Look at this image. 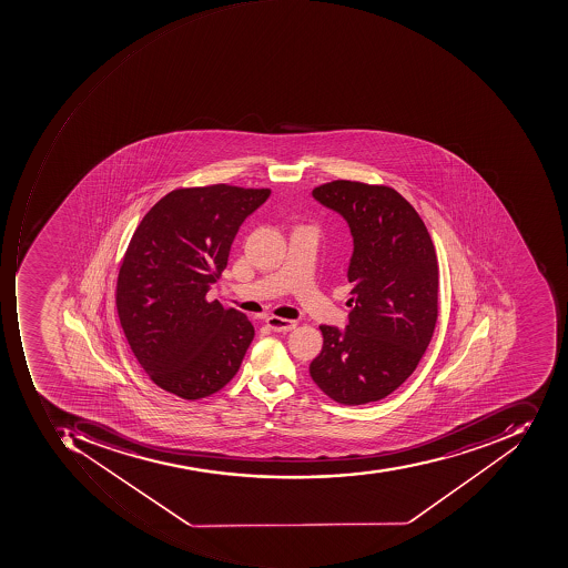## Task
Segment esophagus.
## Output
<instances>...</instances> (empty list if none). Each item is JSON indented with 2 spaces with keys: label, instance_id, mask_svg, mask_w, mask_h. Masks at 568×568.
Listing matches in <instances>:
<instances>
[{
  "label": "esophagus",
  "instance_id": "34e87169",
  "mask_svg": "<svg viewBox=\"0 0 568 568\" xmlns=\"http://www.w3.org/2000/svg\"><path fill=\"white\" fill-rule=\"evenodd\" d=\"M267 326H270L273 332L286 333L290 329H294L297 326L295 321L283 320V317L270 316L266 320Z\"/></svg>",
  "mask_w": 568,
  "mask_h": 568
}]
</instances>
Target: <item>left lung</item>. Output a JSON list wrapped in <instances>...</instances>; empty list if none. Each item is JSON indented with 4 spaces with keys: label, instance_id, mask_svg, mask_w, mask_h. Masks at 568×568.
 I'll use <instances>...</instances> for the list:
<instances>
[{
    "label": "left lung",
    "instance_id": "left-lung-1",
    "mask_svg": "<svg viewBox=\"0 0 568 568\" xmlns=\"http://www.w3.org/2000/svg\"><path fill=\"white\" fill-rule=\"evenodd\" d=\"M313 196L344 217L354 251L348 325L320 326L323 348L311 363V378L335 403H375L412 376L434 335V243L418 212L388 186L337 180Z\"/></svg>",
    "mask_w": 568,
    "mask_h": 568
}]
</instances>
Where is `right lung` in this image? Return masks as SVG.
Segmentation results:
<instances>
[{
	"label": "right lung",
	"instance_id": "obj_1",
	"mask_svg": "<svg viewBox=\"0 0 568 568\" xmlns=\"http://www.w3.org/2000/svg\"><path fill=\"white\" fill-rule=\"evenodd\" d=\"M270 195L230 184L174 190L134 231L115 302L131 351L156 387L202 399L239 372L254 326L205 295L226 267L243 221Z\"/></svg>",
	"mask_w": 568,
	"mask_h": 568
}]
</instances>
